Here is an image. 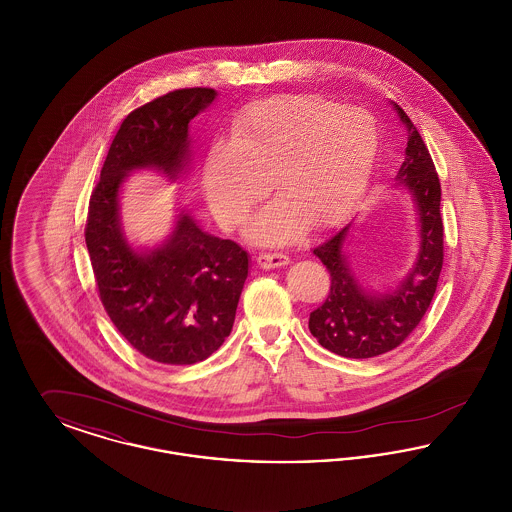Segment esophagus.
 Wrapping results in <instances>:
<instances>
[{
	"label": "esophagus",
	"mask_w": 512,
	"mask_h": 512,
	"mask_svg": "<svg viewBox=\"0 0 512 512\" xmlns=\"http://www.w3.org/2000/svg\"><path fill=\"white\" fill-rule=\"evenodd\" d=\"M290 263V257L284 253H259L257 255V265L261 268L286 267Z\"/></svg>",
	"instance_id": "esophagus-1"
}]
</instances>
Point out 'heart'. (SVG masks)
Instances as JSON below:
<instances>
[{
	"label": "heart",
	"mask_w": 512,
	"mask_h": 512,
	"mask_svg": "<svg viewBox=\"0 0 512 512\" xmlns=\"http://www.w3.org/2000/svg\"><path fill=\"white\" fill-rule=\"evenodd\" d=\"M378 151L374 119L357 107L290 94L249 105L232 124V140L215 142L203 165V194L230 228L247 217L267 182L280 201L249 226L257 242L292 240L307 224L343 219L365 192Z\"/></svg>",
	"instance_id": "b5f03b06"
}]
</instances>
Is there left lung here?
<instances>
[{
  "label": "left lung",
  "instance_id": "8db88e82",
  "mask_svg": "<svg viewBox=\"0 0 512 512\" xmlns=\"http://www.w3.org/2000/svg\"><path fill=\"white\" fill-rule=\"evenodd\" d=\"M393 107L409 132L397 180L413 197L420 224V249L413 268L393 292L363 288L343 251L351 224L313 249L328 268L332 284L326 301L311 313L309 330L322 347L347 359H370L407 340L432 303L443 265L438 172L407 113L397 103Z\"/></svg>",
  "mask_w": 512,
  "mask_h": 512
}]
</instances>
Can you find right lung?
Returning <instances> with one entry per match:
<instances>
[{
    "label": "right lung",
    "instance_id": "obj_1",
    "mask_svg": "<svg viewBox=\"0 0 512 512\" xmlns=\"http://www.w3.org/2000/svg\"><path fill=\"white\" fill-rule=\"evenodd\" d=\"M215 98L213 88H184L134 109L109 147L88 207L84 236L99 299L128 343L163 365L205 361L230 336L249 257L236 242L203 232L186 211L163 244L134 249L122 232L119 192L140 169L171 180L186 172L188 124Z\"/></svg>",
    "mask_w": 512,
    "mask_h": 512
}]
</instances>
